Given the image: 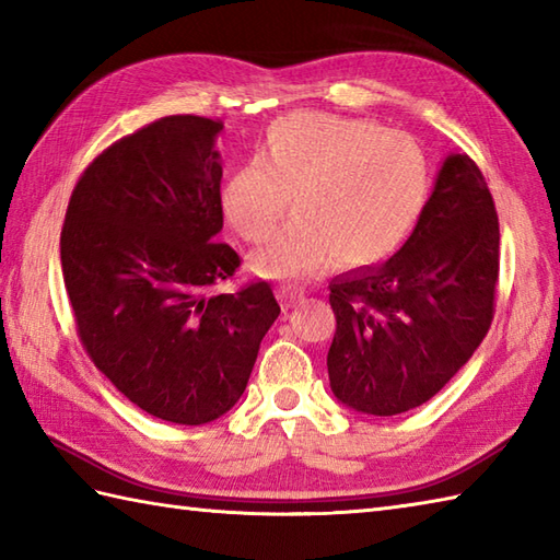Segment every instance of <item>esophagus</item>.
<instances>
[{
	"label": "esophagus",
	"instance_id": "1",
	"mask_svg": "<svg viewBox=\"0 0 560 560\" xmlns=\"http://www.w3.org/2000/svg\"><path fill=\"white\" fill-rule=\"evenodd\" d=\"M279 301L289 311V307H295V305L303 303V293L293 291V289H279Z\"/></svg>",
	"mask_w": 560,
	"mask_h": 560
}]
</instances>
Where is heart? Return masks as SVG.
Segmentation results:
<instances>
[{
	"label": "heart",
	"instance_id": "obj_1",
	"mask_svg": "<svg viewBox=\"0 0 560 560\" xmlns=\"http://www.w3.org/2000/svg\"><path fill=\"white\" fill-rule=\"evenodd\" d=\"M423 149L401 132L359 117L293 113L269 125L257 161L231 173L221 209L247 243H265L249 265L273 279L307 277L331 257L368 269L397 255L431 205Z\"/></svg>",
	"mask_w": 560,
	"mask_h": 560
}]
</instances>
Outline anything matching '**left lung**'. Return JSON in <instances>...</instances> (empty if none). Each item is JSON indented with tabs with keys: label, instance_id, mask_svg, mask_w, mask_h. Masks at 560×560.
<instances>
[{
	"label": "left lung",
	"instance_id": "1",
	"mask_svg": "<svg viewBox=\"0 0 560 560\" xmlns=\"http://www.w3.org/2000/svg\"><path fill=\"white\" fill-rule=\"evenodd\" d=\"M501 233L479 165L452 153L419 229L380 267L329 283V385L353 411L421 407L471 359L495 313Z\"/></svg>",
	"mask_w": 560,
	"mask_h": 560
}]
</instances>
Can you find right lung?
Wrapping results in <instances>:
<instances>
[{
	"mask_svg": "<svg viewBox=\"0 0 560 560\" xmlns=\"http://www.w3.org/2000/svg\"><path fill=\"white\" fill-rule=\"evenodd\" d=\"M221 120L171 115L122 137L71 192L59 237L77 335L98 371L156 419L199 425L241 399L281 307L223 229Z\"/></svg>",
	"mask_w": 560,
	"mask_h": 560,
	"instance_id": "obj_1",
	"label": "right lung"
}]
</instances>
